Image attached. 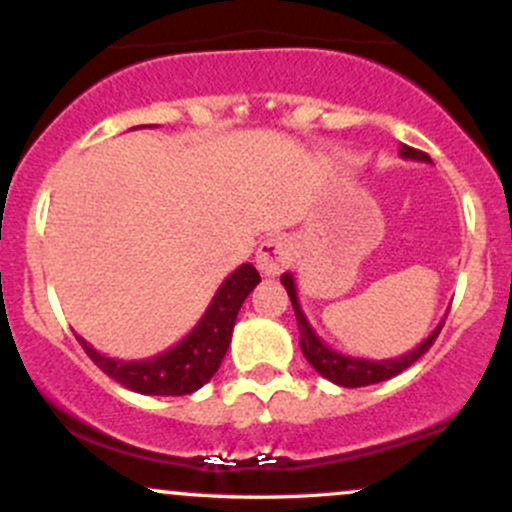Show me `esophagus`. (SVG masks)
Here are the masks:
<instances>
[{
    "instance_id": "obj_1",
    "label": "esophagus",
    "mask_w": 512,
    "mask_h": 512,
    "mask_svg": "<svg viewBox=\"0 0 512 512\" xmlns=\"http://www.w3.org/2000/svg\"><path fill=\"white\" fill-rule=\"evenodd\" d=\"M255 262L265 277L280 275L289 262H292V242H289L285 235L267 237V240H262L260 247H257Z\"/></svg>"
}]
</instances>
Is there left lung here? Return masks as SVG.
Instances as JSON below:
<instances>
[{
  "instance_id": "8db88e82",
  "label": "left lung",
  "mask_w": 512,
  "mask_h": 512,
  "mask_svg": "<svg viewBox=\"0 0 512 512\" xmlns=\"http://www.w3.org/2000/svg\"><path fill=\"white\" fill-rule=\"evenodd\" d=\"M399 153H401V158H406V160L431 163V158H428L426 153L416 151V148L401 146ZM280 280H282V285H285L287 294H289V302H292V307H294V317H297L299 349H302V354L307 356V361L314 366V371H317V374H322L324 379H329L332 384L344 386V389H359V386L379 384V381H386V379H391V376L401 374L404 369H409L411 364H416V361L421 359L428 349H431V344L436 342L438 332H441L443 322H446V317H443L441 322L436 324V329H433V332L428 334V337L423 339L416 349H411V352H406L401 356H394V359H364V356H349V354L337 352V349H332L329 344H324L322 339H319V334L314 332L312 324H309V319H307V314H304L302 304H299L297 282H294L292 272H285Z\"/></svg>"
}]
</instances>
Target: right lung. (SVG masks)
I'll list each match as a JSON object with an SVG mask.
<instances>
[{
    "label": "right lung",
    "mask_w": 512,
    "mask_h": 512,
    "mask_svg": "<svg viewBox=\"0 0 512 512\" xmlns=\"http://www.w3.org/2000/svg\"><path fill=\"white\" fill-rule=\"evenodd\" d=\"M260 282V272L245 262L232 275L225 277L215 297L210 299L208 309L200 322L180 339L168 352L151 356V359L123 361L96 352L84 337H79L84 352L91 361L118 381L126 389L146 396H185L208 384L215 371L223 364L227 347H230L232 329H235L237 312L247 294Z\"/></svg>",
    "instance_id": "obj_1"
}]
</instances>
